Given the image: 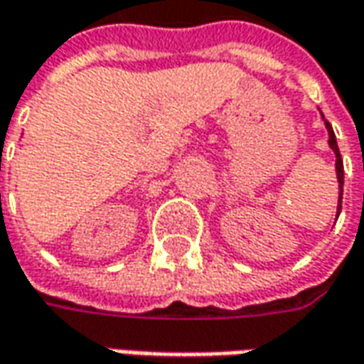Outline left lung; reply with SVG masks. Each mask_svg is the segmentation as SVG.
Here are the masks:
<instances>
[{
    "mask_svg": "<svg viewBox=\"0 0 364 364\" xmlns=\"http://www.w3.org/2000/svg\"><path fill=\"white\" fill-rule=\"evenodd\" d=\"M326 129H328V146L332 147L334 156H336V178H338V188H341V196H338V210H341V204H343V186H344V166H343V158H341V151H338V144H336V135L332 132V125L328 121H324ZM338 215V213H336Z\"/></svg>",
    "mask_w": 364,
    "mask_h": 364,
    "instance_id": "8db88e82",
    "label": "left lung"
}]
</instances>
